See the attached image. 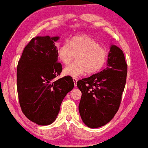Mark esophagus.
Masks as SVG:
<instances>
[{"instance_id": "esophagus-1", "label": "esophagus", "mask_w": 148, "mask_h": 148, "mask_svg": "<svg viewBox=\"0 0 148 148\" xmlns=\"http://www.w3.org/2000/svg\"><path fill=\"white\" fill-rule=\"evenodd\" d=\"M73 82H74L75 86V87H76V86H77V79H75V78H73Z\"/></svg>"}]
</instances>
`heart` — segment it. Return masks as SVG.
Segmentation results:
<instances>
[{
    "label": "heart",
    "instance_id": "heart-1",
    "mask_svg": "<svg viewBox=\"0 0 148 148\" xmlns=\"http://www.w3.org/2000/svg\"><path fill=\"white\" fill-rule=\"evenodd\" d=\"M58 57L64 64H68L77 56L76 62L64 68V73L78 77L87 72L93 74L101 69L106 62L108 53L100 44L88 35L71 38L62 44L57 51Z\"/></svg>",
    "mask_w": 148,
    "mask_h": 148
}]
</instances>
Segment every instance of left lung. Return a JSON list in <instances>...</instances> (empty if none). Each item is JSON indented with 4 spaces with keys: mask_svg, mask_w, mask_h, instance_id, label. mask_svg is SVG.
<instances>
[{
    "mask_svg": "<svg viewBox=\"0 0 148 148\" xmlns=\"http://www.w3.org/2000/svg\"><path fill=\"white\" fill-rule=\"evenodd\" d=\"M127 70L123 51L116 46L111 45L107 68L77 82V87L82 92L79 113L88 127L103 126L114 117L121 104Z\"/></svg>",
    "mask_w": 148,
    "mask_h": 148,
    "instance_id": "8db88e82",
    "label": "left lung"
}]
</instances>
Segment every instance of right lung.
Here are the masks:
<instances>
[{"label":"right lung","mask_w":148,"mask_h":148,"mask_svg":"<svg viewBox=\"0 0 148 148\" xmlns=\"http://www.w3.org/2000/svg\"><path fill=\"white\" fill-rule=\"evenodd\" d=\"M59 37H36L25 47L16 69V84L22 111L40 126L52 124L64 98L74 87L70 76L55 79L62 70L55 42Z\"/></svg>","instance_id":"right-lung-1"}]
</instances>
